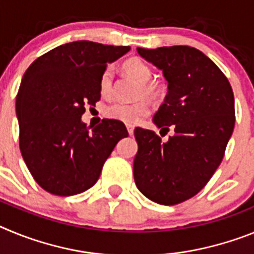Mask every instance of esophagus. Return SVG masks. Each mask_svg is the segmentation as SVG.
Returning a JSON list of instances; mask_svg holds the SVG:
<instances>
[{
	"label": "esophagus",
	"instance_id": "esophagus-1",
	"mask_svg": "<svg viewBox=\"0 0 254 254\" xmlns=\"http://www.w3.org/2000/svg\"><path fill=\"white\" fill-rule=\"evenodd\" d=\"M127 131H128V134H129V136H132V134H133V131H134L133 126H131V125L127 126Z\"/></svg>",
	"mask_w": 254,
	"mask_h": 254
}]
</instances>
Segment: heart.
Returning <instances> with one entry per match:
<instances>
[{"mask_svg":"<svg viewBox=\"0 0 254 254\" xmlns=\"http://www.w3.org/2000/svg\"><path fill=\"white\" fill-rule=\"evenodd\" d=\"M123 71L136 81L140 82L138 87V96L146 95L150 98H156L160 95L163 87L159 82L152 81V71L149 64H145L140 58H129L123 64ZM99 91L102 96L108 98L113 91V68L107 67L103 71L99 81ZM150 113V105L146 100L138 102L121 103L116 102L105 108V117L109 120L118 121L125 125H136L142 121Z\"/></svg>","mask_w":254,"mask_h":254,"instance_id":"heart-1","label":"heart"}]
</instances>
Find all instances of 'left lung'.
I'll return each instance as SVG.
<instances>
[{
  "label": "left lung",
  "instance_id": "obj_1",
  "mask_svg": "<svg viewBox=\"0 0 254 254\" xmlns=\"http://www.w3.org/2000/svg\"><path fill=\"white\" fill-rule=\"evenodd\" d=\"M137 52L168 81L152 122L161 131L173 127L176 133L161 142L154 131L134 129V183L154 202L177 205L198 193L223 160L234 129V95L221 69L193 47Z\"/></svg>",
  "mask_w": 254,
  "mask_h": 254
}]
</instances>
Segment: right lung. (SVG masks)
<instances>
[{
  "label": "right lung",
  "instance_id": "obj_1",
  "mask_svg": "<svg viewBox=\"0 0 254 254\" xmlns=\"http://www.w3.org/2000/svg\"><path fill=\"white\" fill-rule=\"evenodd\" d=\"M77 40L47 52L22 76L16 96L20 151L40 187L73 196L93 187L126 126L103 120L91 131L81 121L85 104L100 100L99 81L108 64L129 51Z\"/></svg>",
  "mask_w": 254,
  "mask_h": 254
}]
</instances>
